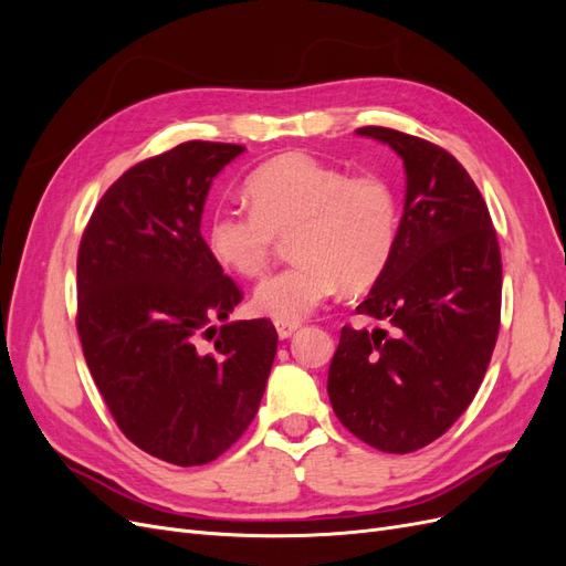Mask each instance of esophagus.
I'll return each instance as SVG.
<instances>
[{
  "label": "esophagus",
  "mask_w": 566,
  "mask_h": 566,
  "mask_svg": "<svg viewBox=\"0 0 566 566\" xmlns=\"http://www.w3.org/2000/svg\"><path fill=\"white\" fill-rule=\"evenodd\" d=\"M276 331H279V337H281V339H287V337H293V335L300 331V323L276 321Z\"/></svg>",
  "instance_id": "obj_1"
}]
</instances>
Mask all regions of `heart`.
<instances>
[{
	"label": "heart",
	"instance_id": "obj_1",
	"mask_svg": "<svg viewBox=\"0 0 566 566\" xmlns=\"http://www.w3.org/2000/svg\"><path fill=\"white\" fill-rule=\"evenodd\" d=\"M250 210L217 208L205 227L212 260L252 279L269 264L279 235L295 262L256 283L252 310L300 323L339 283L364 290L389 266L399 241V198L378 175L349 177L310 153H283L245 181Z\"/></svg>",
	"mask_w": 566,
	"mask_h": 566
}]
</instances>
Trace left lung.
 Segmentation results:
<instances>
[{
    "instance_id": "1",
    "label": "left lung",
    "mask_w": 566,
    "mask_h": 566,
    "mask_svg": "<svg viewBox=\"0 0 566 566\" xmlns=\"http://www.w3.org/2000/svg\"><path fill=\"white\" fill-rule=\"evenodd\" d=\"M358 136L403 160L399 241L358 314L389 331L342 328L328 397L347 430L385 453H410L465 413L501 325L503 266L491 214L451 153L397 129Z\"/></svg>"
}]
</instances>
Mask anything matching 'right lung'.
<instances>
[{
	"mask_svg": "<svg viewBox=\"0 0 566 566\" xmlns=\"http://www.w3.org/2000/svg\"><path fill=\"white\" fill-rule=\"evenodd\" d=\"M243 150L186 142L134 165L77 254V333L101 397L129 441L181 468L241 439L279 347L271 321H229L243 295L200 235L214 177Z\"/></svg>",
	"mask_w": 566,
	"mask_h": 566,
	"instance_id": "obj_1",
	"label": "right lung"
}]
</instances>
